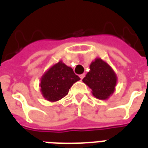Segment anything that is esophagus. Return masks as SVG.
I'll use <instances>...</instances> for the list:
<instances>
[{"mask_svg":"<svg viewBox=\"0 0 148 148\" xmlns=\"http://www.w3.org/2000/svg\"><path fill=\"white\" fill-rule=\"evenodd\" d=\"M79 76H80V78H81V80H82V79H83V77H85V74H80V75H79Z\"/></svg>","mask_w":148,"mask_h":148,"instance_id":"34e87169","label":"esophagus"}]
</instances>
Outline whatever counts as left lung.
I'll list each match as a JSON object with an SVG mask.
<instances>
[{
    "mask_svg": "<svg viewBox=\"0 0 148 148\" xmlns=\"http://www.w3.org/2000/svg\"><path fill=\"white\" fill-rule=\"evenodd\" d=\"M92 90L93 95L100 100L107 99L114 92L116 76L112 68L101 58L90 65V71L82 80Z\"/></svg>",
    "mask_w": 148,
    "mask_h": 148,
    "instance_id": "1",
    "label": "left lung"
}]
</instances>
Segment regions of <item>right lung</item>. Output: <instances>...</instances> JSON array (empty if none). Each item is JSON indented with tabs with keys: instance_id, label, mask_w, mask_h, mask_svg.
<instances>
[{
	"instance_id": "right-lung-1",
	"label": "right lung",
	"mask_w": 148,
	"mask_h": 148,
	"mask_svg": "<svg viewBox=\"0 0 148 148\" xmlns=\"http://www.w3.org/2000/svg\"><path fill=\"white\" fill-rule=\"evenodd\" d=\"M80 80L73 69L62 62L54 65L47 71L41 79V92L44 98L56 101L67 95L72 85Z\"/></svg>"
}]
</instances>
